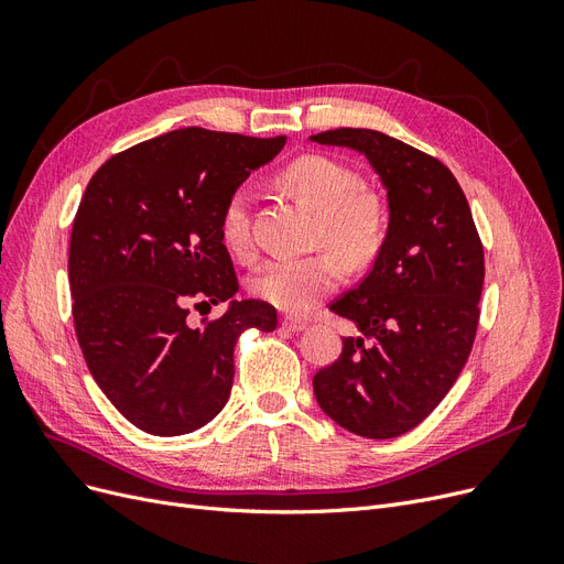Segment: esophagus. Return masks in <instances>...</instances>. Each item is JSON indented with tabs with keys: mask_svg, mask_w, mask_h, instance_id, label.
Segmentation results:
<instances>
[{
	"mask_svg": "<svg viewBox=\"0 0 564 564\" xmlns=\"http://www.w3.org/2000/svg\"><path fill=\"white\" fill-rule=\"evenodd\" d=\"M282 327L284 329H289V332H294V334H299V332H303L305 327H308V322H303V319H299V317H282Z\"/></svg>",
	"mask_w": 564,
	"mask_h": 564,
	"instance_id": "esophagus-1",
	"label": "esophagus"
}]
</instances>
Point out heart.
Here are the masks:
<instances>
[{
	"label": "heart",
	"mask_w": 564,
	"mask_h": 564,
	"mask_svg": "<svg viewBox=\"0 0 564 564\" xmlns=\"http://www.w3.org/2000/svg\"><path fill=\"white\" fill-rule=\"evenodd\" d=\"M282 185L319 216V242L333 251L313 256H278L251 278V292L278 311L301 315L332 294L344 278V261L357 270L373 261L386 232V207L377 193L360 191L350 166L322 155H303L286 164ZM220 237L235 256H249V193L235 191L220 214Z\"/></svg>",
	"instance_id": "b5f03b06"
}]
</instances>
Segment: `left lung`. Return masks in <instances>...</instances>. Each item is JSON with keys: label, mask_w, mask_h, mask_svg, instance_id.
I'll return each instance as SVG.
<instances>
[{"label": "left lung", "mask_w": 564, "mask_h": 564, "mask_svg": "<svg viewBox=\"0 0 564 564\" xmlns=\"http://www.w3.org/2000/svg\"><path fill=\"white\" fill-rule=\"evenodd\" d=\"M313 143L360 152L388 199V230L369 275L329 308L360 336L313 377L340 429L390 440L419 425L464 369L480 317L485 251L449 169L373 129H334Z\"/></svg>", "instance_id": "left-lung-1"}]
</instances>
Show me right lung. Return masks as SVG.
Segmentation results:
<instances>
[{
    "label": "right lung",
    "mask_w": 564,
    "mask_h": 564,
    "mask_svg": "<svg viewBox=\"0 0 564 564\" xmlns=\"http://www.w3.org/2000/svg\"><path fill=\"white\" fill-rule=\"evenodd\" d=\"M286 139L176 129L110 158L89 181L73 224L67 280L84 360L135 429L176 437L226 406L232 350L245 329L272 332L265 301H237L220 237L226 202ZM227 303L204 328L189 305Z\"/></svg>",
    "instance_id": "add662e5"
}]
</instances>
